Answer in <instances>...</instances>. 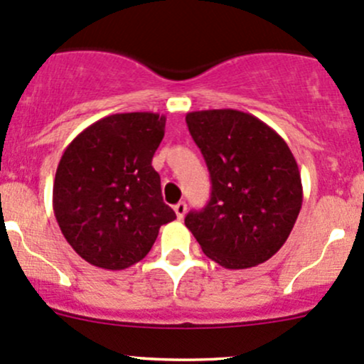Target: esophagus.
Returning <instances> with one entry per match:
<instances>
[{
	"label": "esophagus",
	"instance_id": "1",
	"mask_svg": "<svg viewBox=\"0 0 364 364\" xmlns=\"http://www.w3.org/2000/svg\"><path fill=\"white\" fill-rule=\"evenodd\" d=\"M174 213H176V216H178V220H183V218H185V214H186V204H185V202H178V204L174 205Z\"/></svg>",
	"mask_w": 364,
	"mask_h": 364
}]
</instances>
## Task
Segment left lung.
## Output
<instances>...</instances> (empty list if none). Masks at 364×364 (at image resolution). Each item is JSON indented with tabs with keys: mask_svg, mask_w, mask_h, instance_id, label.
<instances>
[{
	"mask_svg": "<svg viewBox=\"0 0 364 364\" xmlns=\"http://www.w3.org/2000/svg\"><path fill=\"white\" fill-rule=\"evenodd\" d=\"M211 174V198L185 225L225 269H250L282 247L301 209L298 164L272 127L237 109L186 114Z\"/></svg>",
	"mask_w": 364,
	"mask_h": 364,
	"instance_id": "1",
	"label": "left lung"
}]
</instances>
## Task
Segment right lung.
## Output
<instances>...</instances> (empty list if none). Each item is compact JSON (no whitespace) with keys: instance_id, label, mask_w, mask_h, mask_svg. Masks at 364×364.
I'll return each instance as SVG.
<instances>
[{"instance_id":"right-lung-1","label":"right lung","mask_w":364,"mask_h":364,"mask_svg":"<svg viewBox=\"0 0 364 364\" xmlns=\"http://www.w3.org/2000/svg\"><path fill=\"white\" fill-rule=\"evenodd\" d=\"M164 132V114H109L80 132L60 156L53 214L90 265L129 269L150 252L160 227L176 220L151 166Z\"/></svg>"}]
</instances>
